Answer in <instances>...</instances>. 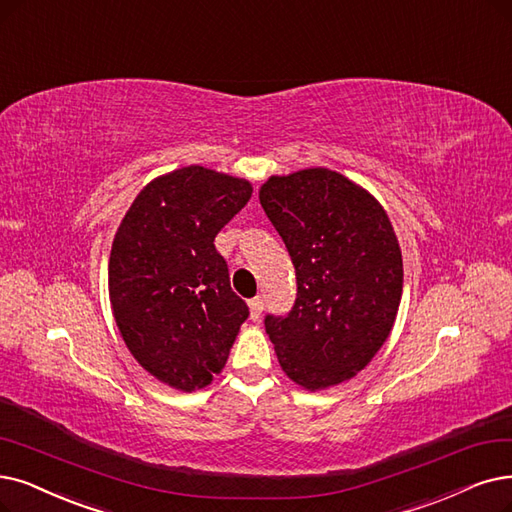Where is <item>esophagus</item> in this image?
Instances as JSON below:
<instances>
[{
	"label": "esophagus",
	"instance_id": "1",
	"mask_svg": "<svg viewBox=\"0 0 512 512\" xmlns=\"http://www.w3.org/2000/svg\"><path fill=\"white\" fill-rule=\"evenodd\" d=\"M248 306H250V315H252V319L256 321V319L262 315V309H264V300H262L260 296H256V298H252V300L248 302Z\"/></svg>",
	"mask_w": 512,
	"mask_h": 512
}]
</instances>
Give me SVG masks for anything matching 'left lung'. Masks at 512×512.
Segmentation results:
<instances>
[{
  "label": "left lung",
  "mask_w": 512,
  "mask_h": 512,
  "mask_svg": "<svg viewBox=\"0 0 512 512\" xmlns=\"http://www.w3.org/2000/svg\"><path fill=\"white\" fill-rule=\"evenodd\" d=\"M258 197L298 283L288 317L264 319L281 370L311 393L351 380L397 319L403 258L391 220L370 191L327 168L271 176Z\"/></svg>",
  "instance_id": "8db88e82"
}]
</instances>
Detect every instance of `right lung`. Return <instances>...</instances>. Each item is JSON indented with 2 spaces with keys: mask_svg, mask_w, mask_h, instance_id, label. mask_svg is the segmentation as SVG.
<instances>
[{
  "mask_svg": "<svg viewBox=\"0 0 512 512\" xmlns=\"http://www.w3.org/2000/svg\"><path fill=\"white\" fill-rule=\"evenodd\" d=\"M250 197V180L178 168L136 195L115 233L109 298L119 334L132 357L176 391H197L222 372L250 315L214 245Z\"/></svg>",
  "mask_w": 512,
  "mask_h": 512,
  "instance_id": "1",
  "label": "right lung"
}]
</instances>
